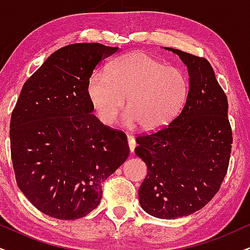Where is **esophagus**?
Masks as SVG:
<instances>
[{"label":"esophagus","instance_id":"34e87169","mask_svg":"<svg viewBox=\"0 0 250 250\" xmlns=\"http://www.w3.org/2000/svg\"><path fill=\"white\" fill-rule=\"evenodd\" d=\"M127 140H128V144H129V150H130L131 153H134L135 147H136V141H135V138L132 137V136L128 135Z\"/></svg>","mask_w":250,"mask_h":250}]
</instances>
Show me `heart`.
Here are the masks:
<instances>
[{
  "instance_id": "1",
  "label": "heart",
  "mask_w": 250,
  "mask_h": 250,
  "mask_svg": "<svg viewBox=\"0 0 250 250\" xmlns=\"http://www.w3.org/2000/svg\"><path fill=\"white\" fill-rule=\"evenodd\" d=\"M86 92L105 125L115 121L127 97L128 125L137 122L142 130L156 131L166 127L182 108L188 84L179 69L167 67L147 53L131 52L114 60L107 75H91Z\"/></svg>"
}]
</instances>
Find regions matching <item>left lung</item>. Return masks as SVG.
Returning <instances> with one entry per match:
<instances>
[{
	"mask_svg": "<svg viewBox=\"0 0 250 250\" xmlns=\"http://www.w3.org/2000/svg\"><path fill=\"white\" fill-rule=\"evenodd\" d=\"M187 67V100L167 127L136 138L147 166L138 189L145 212L176 219L201 210L219 190L229 163L232 130L227 97L205 59L168 48Z\"/></svg>",
	"mask_w": 250,
	"mask_h": 250,
	"instance_id": "8db88e82",
	"label": "left lung"
}]
</instances>
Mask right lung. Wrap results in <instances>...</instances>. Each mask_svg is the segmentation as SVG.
Returning <instances> with one entry per match:
<instances>
[{
  "label": "right lung",
  "instance_id": "right-lung-1",
  "mask_svg": "<svg viewBox=\"0 0 250 250\" xmlns=\"http://www.w3.org/2000/svg\"><path fill=\"white\" fill-rule=\"evenodd\" d=\"M119 47L72 43L53 53L25 82L11 114L16 181L38 210L74 220L96 209L102 183L129 156L122 131L92 114L86 86Z\"/></svg>",
  "mask_w": 250,
  "mask_h": 250
}]
</instances>
